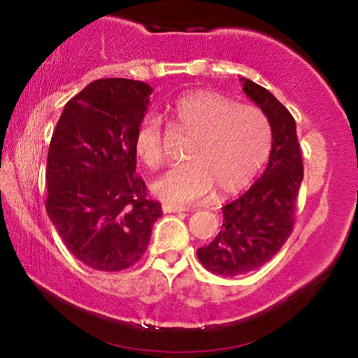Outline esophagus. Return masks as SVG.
Returning a JSON list of instances; mask_svg holds the SVG:
<instances>
[{
	"label": "esophagus",
	"instance_id": "34e87169",
	"mask_svg": "<svg viewBox=\"0 0 358 358\" xmlns=\"http://www.w3.org/2000/svg\"><path fill=\"white\" fill-rule=\"evenodd\" d=\"M164 213H179V212H187V207H180V205H171V203H166L164 207Z\"/></svg>",
	"mask_w": 358,
	"mask_h": 358
}]
</instances>
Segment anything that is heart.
<instances>
[{
	"label": "heart",
	"mask_w": 358,
	"mask_h": 358,
	"mask_svg": "<svg viewBox=\"0 0 358 358\" xmlns=\"http://www.w3.org/2000/svg\"><path fill=\"white\" fill-rule=\"evenodd\" d=\"M174 125L194 136L184 164L174 166L153 184L156 197L171 205L241 192L261 173L272 151L273 129L256 106L210 91L190 92L169 107ZM138 158L155 169L164 159L163 130L156 117H145L135 134Z\"/></svg>",
	"instance_id": "heart-1"
}]
</instances>
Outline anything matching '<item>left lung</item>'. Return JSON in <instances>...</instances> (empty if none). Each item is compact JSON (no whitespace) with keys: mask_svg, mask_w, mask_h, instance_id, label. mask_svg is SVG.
<instances>
[{"mask_svg":"<svg viewBox=\"0 0 358 358\" xmlns=\"http://www.w3.org/2000/svg\"><path fill=\"white\" fill-rule=\"evenodd\" d=\"M243 90L271 119L273 143L267 169L251 189L224 205L217 238L197 251L208 271L243 275L271 261L292 234L303 180L301 148L293 115L266 87L241 78Z\"/></svg>","mask_w":358,"mask_h":358,"instance_id":"8db88e82","label":"left lung"}]
</instances>
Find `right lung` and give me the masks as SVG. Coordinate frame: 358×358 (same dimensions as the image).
<instances>
[{"label": "right lung", "mask_w": 358, "mask_h": 358, "mask_svg": "<svg viewBox=\"0 0 358 358\" xmlns=\"http://www.w3.org/2000/svg\"><path fill=\"white\" fill-rule=\"evenodd\" d=\"M151 92L141 81L97 80L66 102L53 130L45 210L73 256L96 271L135 266L163 215L135 173Z\"/></svg>", "instance_id": "1"}]
</instances>
